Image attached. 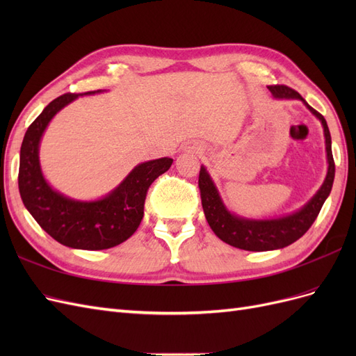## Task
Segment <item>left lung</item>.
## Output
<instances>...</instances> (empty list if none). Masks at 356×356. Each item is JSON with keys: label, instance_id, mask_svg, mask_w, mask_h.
<instances>
[{"label": "left lung", "instance_id": "8db88e82", "mask_svg": "<svg viewBox=\"0 0 356 356\" xmlns=\"http://www.w3.org/2000/svg\"><path fill=\"white\" fill-rule=\"evenodd\" d=\"M268 90L273 95L275 99L291 101L297 99L305 104L306 108L314 114L324 129L325 138V152H327V175L319 190L307 200L300 209L282 215L276 218H246L232 212L220 195L215 182L203 165L200 166L199 174V188L202 197V207L204 217L209 224L212 232L218 238L234 248L245 251H273L281 250L291 243L298 241L310 225L316 220L322 204L330 196L332 182H334V159L331 153V135L328 131V124L325 118L301 98V95L296 90L286 88V86H268Z\"/></svg>", "mask_w": 356, "mask_h": 356}]
</instances>
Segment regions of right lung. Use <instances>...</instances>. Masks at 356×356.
<instances>
[{
  "instance_id": "obj_1",
  "label": "right lung",
  "mask_w": 356,
  "mask_h": 356,
  "mask_svg": "<svg viewBox=\"0 0 356 356\" xmlns=\"http://www.w3.org/2000/svg\"><path fill=\"white\" fill-rule=\"evenodd\" d=\"M62 95L35 118L20 147L19 193L25 208L53 239L74 250L101 251L120 245L136 232L144 217V202L152 182L170 168L172 159L161 157L136 165L126 178L105 196L80 200L53 188L42 174L40 144L49 123L79 96Z\"/></svg>"
}]
</instances>
